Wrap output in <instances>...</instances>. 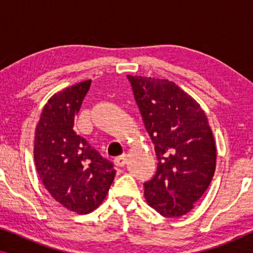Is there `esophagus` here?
<instances>
[{
  "instance_id": "1",
  "label": "esophagus",
  "mask_w": 253,
  "mask_h": 253,
  "mask_svg": "<svg viewBox=\"0 0 253 253\" xmlns=\"http://www.w3.org/2000/svg\"><path fill=\"white\" fill-rule=\"evenodd\" d=\"M114 164H115L117 167H123V166L126 164V155L123 154V155H120V157L115 158L114 159Z\"/></svg>"
}]
</instances>
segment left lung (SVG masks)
<instances>
[{
	"label": "left lung",
	"mask_w": 253,
	"mask_h": 253,
	"mask_svg": "<svg viewBox=\"0 0 253 253\" xmlns=\"http://www.w3.org/2000/svg\"><path fill=\"white\" fill-rule=\"evenodd\" d=\"M127 79L158 158L154 177L144 183L145 198L161 215H184L215 171V141L205 112L167 79L129 75Z\"/></svg>",
	"instance_id": "left-lung-1"
}]
</instances>
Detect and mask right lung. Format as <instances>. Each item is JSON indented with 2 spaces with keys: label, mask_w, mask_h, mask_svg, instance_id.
<instances>
[{
  "label": "right lung",
  "mask_w": 253,
  "mask_h": 253,
  "mask_svg": "<svg viewBox=\"0 0 253 253\" xmlns=\"http://www.w3.org/2000/svg\"><path fill=\"white\" fill-rule=\"evenodd\" d=\"M91 81L72 85L48 100L34 136V161L44 188L65 209L88 214L106 198L114 165L75 131L76 116Z\"/></svg>",
  "instance_id": "add662e5"
}]
</instances>
